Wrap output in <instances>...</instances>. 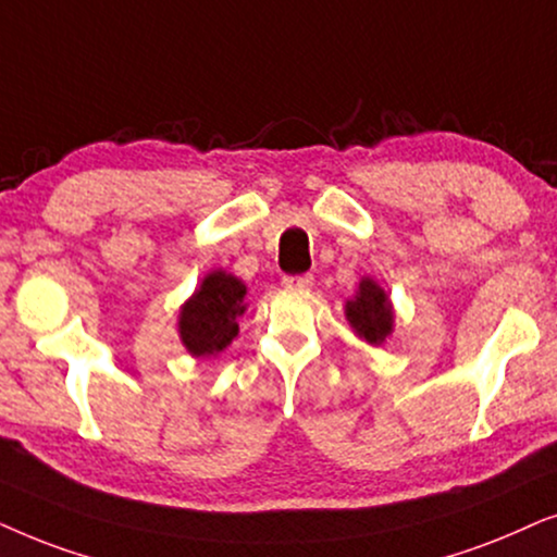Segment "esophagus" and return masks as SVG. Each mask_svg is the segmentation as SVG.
<instances>
[{"label": "esophagus", "instance_id": "1", "mask_svg": "<svg viewBox=\"0 0 557 557\" xmlns=\"http://www.w3.org/2000/svg\"><path fill=\"white\" fill-rule=\"evenodd\" d=\"M283 285L287 290H310L313 287V277L310 274H295V277H285Z\"/></svg>", "mask_w": 557, "mask_h": 557}]
</instances>
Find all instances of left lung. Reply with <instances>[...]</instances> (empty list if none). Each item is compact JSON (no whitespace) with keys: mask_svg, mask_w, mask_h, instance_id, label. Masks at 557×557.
I'll use <instances>...</instances> for the list:
<instances>
[{"mask_svg":"<svg viewBox=\"0 0 557 557\" xmlns=\"http://www.w3.org/2000/svg\"><path fill=\"white\" fill-rule=\"evenodd\" d=\"M346 321L356 336L372 346H382L395 333V306L374 277H361L354 298L346 300Z\"/></svg>","mask_w":557,"mask_h":557,"instance_id":"1","label":"left lung"}]
</instances>
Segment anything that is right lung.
<instances>
[{"instance_id":"right-lung-1","label":"right lung","mask_w":557,"mask_h":557,"mask_svg":"<svg viewBox=\"0 0 557 557\" xmlns=\"http://www.w3.org/2000/svg\"><path fill=\"white\" fill-rule=\"evenodd\" d=\"M244 313L247 285L232 272L211 270L177 310V336L193 359H211L239 336Z\"/></svg>"}]
</instances>
